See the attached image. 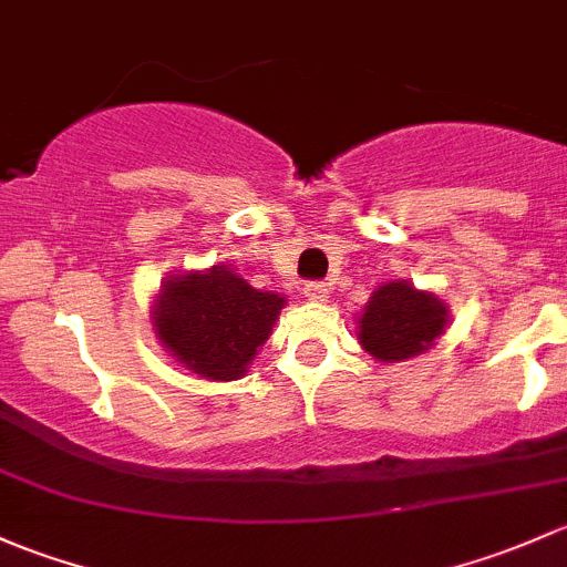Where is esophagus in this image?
Returning <instances> with one entry per match:
<instances>
[{
	"mask_svg": "<svg viewBox=\"0 0 567 567\" xmlns=\"http://www.w3.org/2000/svg\"><path fill=\"white\" fill-rule=\"evenodd\" d=\"M303 296H307L309 301H318V303L329 301V285H326V282H307V285H303Z\"/></svg>",
	"mask_w": 567,
	"mask_h": 567,
	"instance_id": "1",
	"label": "esophagus"
}]
</instances>
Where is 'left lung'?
Listing matches in <instances>:
<instances>
[{"label":"left lung","mask_w":567,"mask_h":567,"mask_svg":"<svg viewBox=\"0 0 567 567\" xmlns=\"http://www.w3.org/2000/svg\"><path fill=\"white\" fill-rule=\"evenodd\" d=\"M449 307L408 279L380 285L359 318V339L372 359L396 363L426 353L445 331Z\"/></svg>","instance_id":"8db88e82"}]
</instances>
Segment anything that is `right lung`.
<instances>
[{
  "mask_svg": "<svg viewBox=\"0 0 567 567\" xmlns=\"http://www.w3.org/2000/svg\"><path fill=\"white\" fill-rule=\"evenodd\" d=\"M285 296L252 288L234 268L168 277L154 301V333L182 367L206 380H238L271 337Z\"/></svg>",
  "mask_w": 567,
  "mask_h": 567,
  "instance_id": "right-lung-1",
  "label": "right lung"
}]
</instances>
